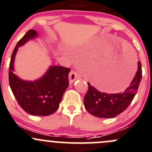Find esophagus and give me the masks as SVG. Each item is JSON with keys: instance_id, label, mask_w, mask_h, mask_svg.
Masks as SVG:
<instances>
[{"instance_id": "obj_1", "label": "esophagus", "mask_w": 152, "mask_h": 152, "mask_svg": "<svg viewBox=\"0 0 152 152\" xmlns=\"http://www.w3.org/2000/svg\"><path fill=\"white\" fill-rule=\"evenodd\" d=\"M79 75H78V73H76V71H74V70H72V71L70 72V73H69V76H68V78H69V83L71 85V84H73V82H75V81L76 80V79H79Z\"/></svg>"}]
</instances>
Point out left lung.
Masks as SVG:
<instances>
[{
    "mask_svg": "<svg viewBox=\"0 0 152 152\" xmlns=\"http://www.w3.org/2000/svg\"><path fill=\"white\" fill-rule=\"evenodd\" d=\"M142 78L141 63L129 87L122 93H101L88 83V91L84 99V105L90 114L98 118H112L124 112L134 99Z\"/></svg>",
    "mask_w": 152,
    "mask_h": 152,
    "instance_id": "obj_1",
    "label": "left lung"
}]
</instances>
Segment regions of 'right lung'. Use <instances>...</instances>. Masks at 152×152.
Masks as SVG:
<instances>
[{"label": "right lung", "mask_w": 152, "mask_h": 152, "mask_svg": "<svg viewBox=\"0 0 152 152\" xmlns=\"http://www.w3.org/2000/svg\"><path fill=\"white\" fill-rule=\"evenodd\" d=\"M37 37V32L31 29L18 42L11 57L9 79L12 93L24 111L31 115L47 116L54 113L59 108L68 87L70 69L50 65L43 76L34 81L23 80L15 74V59L18 48Z\"/></svg>", "instance_id": "right-lung-1"}]
</instances>
